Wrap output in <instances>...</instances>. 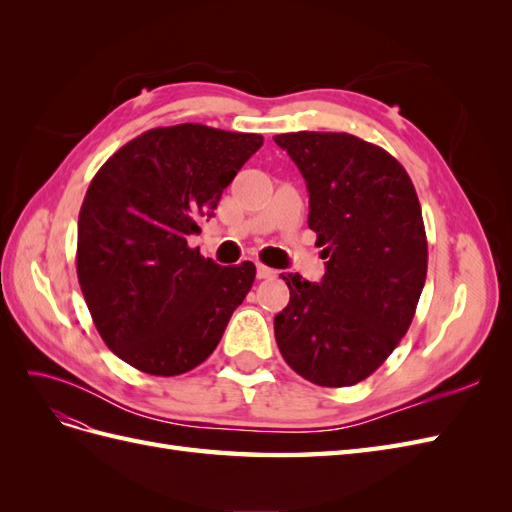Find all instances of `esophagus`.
Returning a JSON list of instances; mask_svg holds the SVG:
<instances>
[{
    "label": "esophagus",
    "mask_w": 512,
    "mask_h": 512,
    "mask_svg": "<svg viewBox=\"0 0 512 512\" xmlns=\"http://www.w3.org/2000/svg\"><path fill=\"white\" fill-rule=\"evenodd\" d=\"M275 269H271V267H265L262 265V262H258L256 265V275H258V280H271V277H275Z\"/></svg>",
    "instance_id": "esophagus-1"
}]
</instances>
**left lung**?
<instances>
[{
	"label": "left lung",
	"mask_w": 512,
	"mask_h": 512,
	"mask_svg": "<svg viewBox=\"0 0 512 512\" xmlns=\"http://www.w3.org/2000/svg\"><path fill=\"white\" fill-rule=\"evenodd\" d=\"M309 192L307 224L327 271L320 284L282 273L290 301L275 316L284 361L318 386H352L406 335L427 277L414 185L389 151L346 132L277 134Z\"/></svg>",
	"instance_id": "obj_1"
}]
</instances>
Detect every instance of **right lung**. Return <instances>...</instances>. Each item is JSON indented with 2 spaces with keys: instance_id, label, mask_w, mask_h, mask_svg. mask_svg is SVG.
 Returning <instances> with one entry per match:
<instances>
[{
  "instance_id": "right-lung-1",
  "label": "right lung",
  "mask_w": 512,
  "mask_h": 512,
  "mask_svg": "<svg viewBox=\"0 0 512 512\" xmlns=\"http://www.w3.org/2000/svg\"><path fill=\"white\" fill-rule=\"evenodd\" d=\"M262 141L200 123L153 128L91 179L76 275L100 337L121 361L151 376H179L220 344L256 267H220L188 237Z\"/></svg>"
}]
</instances>
